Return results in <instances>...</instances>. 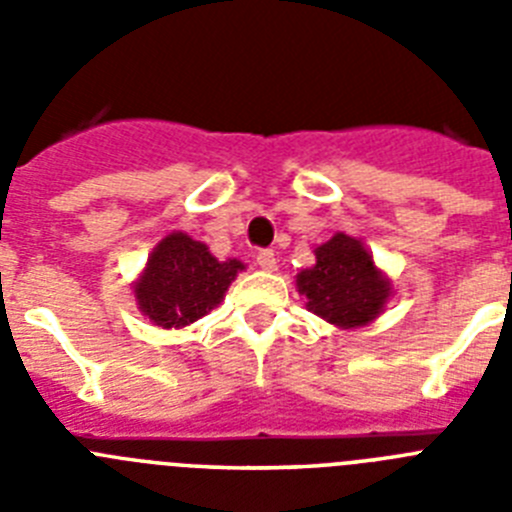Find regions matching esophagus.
<instances>
[{
	"instance_id": "1",
	"label": "esophagus",
	"mask_w": 512,
	"mask_h": 512,
	"mask_svg": "<svg viewBox=\"0 0 512 512\" xmlns=\"http://www.w3.org/2000/svg\"><path fill=\"white\" fill-rule=\"evenodd\" d=\"M256 264H259V269L264 271H277V253L264 248V251L256 253Z\"/></svg>"
}]
</instances>
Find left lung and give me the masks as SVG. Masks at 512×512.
<instances>
[{
	"label": "left lung",
	"instance_id": "8db88e82",
	"mask_svg": "<svg viewBox=\"0 0 512 512\" xmlns=\"http://www.w3.org/2000/svg\"><path fill=\"white\" fill-rule=\"evenodd\" d=\"M307 310L338 328L369 325L392 297L390 279L374 264L359 238L336 233L315 248V264L297 274Z\"/></svg>",
	"mask_w": 512,
	"mask_h": 512
}]
</instances>
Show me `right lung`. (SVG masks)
Masks as SVG:
<instances>
[{
    "mask_svg": "<svg viewBox=\"0 0 512 512\" xmlns=\"http://www.w3.org/2000/svg\"><path fill=\"white\" fill-rule=\"evenodd\" d=\"M243 269L238 259L217 261L205 243L174 230L148 256L133 284L135 302L158 328H184L215 310Z\"/></svg>",
    "mask_w": 512,
    "mask_h": 512,
    "instance_id": "1",
    "label": "right lung"
}]
</instances>
